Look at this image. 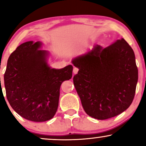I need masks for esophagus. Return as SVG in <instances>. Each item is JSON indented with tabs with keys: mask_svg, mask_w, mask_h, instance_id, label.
Here are the masks:
<instances>
[{
	"mask_svg": "<svg viewBox=\"0 0 146 146\" xmlns=\"http://www.w3.org/2000/svg\"><path fill=\"white\" fill-rule=\"evenodd\" d=\"M78 68H76V67H74V69H73V72H74V74H77L78 73Z\"/></svg>",
	"mask_w": 146,
	"mask_h": 146,
	"instance_id": "esophagus-1",
	"label": "esophagus"
}]
</instances>
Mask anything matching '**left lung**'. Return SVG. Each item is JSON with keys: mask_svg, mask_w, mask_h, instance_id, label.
Returning a JSON list of instances; mask_svg holds the SVG:
<instances>
[{"mask_svg": "<svg viewBox=\"0 0 146 146\" xmlns=\"http://www.w3.org/2000/svg\"><path fill=\"white\" fill-rule=\"evenodd\" d=\"M79 69L74 85L88 115L106 119L120 114L132 102L138 80L133 50L123 38L72 59Z\"/></svg>", "mask_w": 146, "mask_h": 146, "instance_id": "8db88e82", "label": "left lung"}]
</instances>
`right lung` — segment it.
Here are the masks:
<instances>
[{"label": "right lung", "mask_w": 146, "mask_h": 146, "mask_svg": "<svg viewBox=\"0 0 146 146\" xmlns=\"http://www.w3.org/2000/svg\"><path fill=\"white\" fill-rule=\"evenodd\" d=\"M42 42L19 46L7 62L4 80L8 101L16 112L33 121L52 118L58 106L62 83L72 77L73 66L52 68Z\"/></svg>", "instance_id": "add662e5"}]
</instances>
